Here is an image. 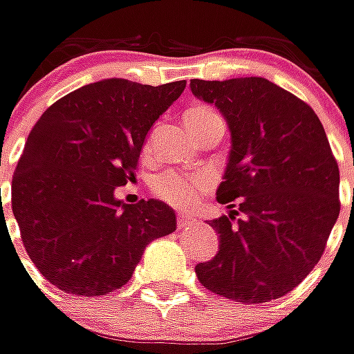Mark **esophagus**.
<instances>
[{"label":"esophagus","mask_w":354,"mask_h":354,"mask_svg":"<svg viewBox=\"0 0 354 354\" xmlns=\"http://www.w3.org/2000/svg\"><path fill=\"white\" fill-rule=\"evenodd\" d=\"M194 222H196V218H194V216H188V214H178V218H176V224L180 230L188 228V226H190V224H194Z\"/></svg>","instance_id":"34e87169"}]
</instances>
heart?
<instances>
[{
	"label": "heart",
	"instance_id": "heart-1",
	"mask_svg": "<svg viewBox=\"0 0 354 354\" xmlns=\"http://www.w3.org/2000/svg\"><path fill=\"white\" fill-rule=\"evenodd\" d=\"M220 118L208 106H194L186 112V124L204 122ZM210 176L204 172H180V170H166L160 172L152 180V190L158 198L166 200L176 208H192L200 202L202 194L210 188Z\"/></svg>",
	"mask_w": 354,
	"mask_h": 354
}]
</instances>
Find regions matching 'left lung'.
<instances>
[{"mask_svg":"<svg viewBox=\"0 0 354 354\" xmlns=\"http://www.w3.org/2000/svg\"><path fill=\"white\" fill-rule=\"evenodd\" d=\"M190 88L218 108L232 136L216 192L232 210L210 220L218 252L196 264L198 281L244 304L281 299L321 260L341 212L339 164L321 120L264 77L192 80Z\"/></svg>","mask_w":354,"mask_h":354,"instance_id":"left-lung-1","label":"left lung"}]
</instances>
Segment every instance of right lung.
Here are the masks:
<instances>
[{
    "label": "right lung",
    "mask_w": 354,
    "mask_h": 354,
    "mask_svg": "<svg viewBox=\"0 0 354 354\" xmlns=\"http://www.w3.org/2000/svg\"><path fill=\"white\" fill-rule=\"evenodd\" d=\"M186 80L144 86L88 84L35 122L11 180V210L37 270L59 290L102 297L132 279L152 240L176 230L160 200L124 204L114 190L136 180L152 124Z\"/></svg>",
    "instance_id": "right-lung-1"
}]
</instances>
